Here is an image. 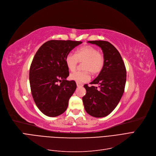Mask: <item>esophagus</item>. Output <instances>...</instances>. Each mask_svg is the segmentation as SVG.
Returning a JSON list of instances; mask_svg holds the SVG:
<instances>
[{
  "instance_id": "34e87169",
  "label": "esophagus",
  "mask_w": 156,
  "mask_h": 156,
  "mask_svg": "<svg viewBox=\"0 0 156 156\" xmlns=\"http://www.w3.org/2000/svg\"><path fill=\"white\" fill-rule=\"evenodd\" d=\"M76 85H77L78 87H82V86H83V84L80 83H76Z\"/></svg>"
}]
</instances>
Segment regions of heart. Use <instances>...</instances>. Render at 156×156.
<instances>
[{
	"label": "heart",
	"instance_id": "1",
	"mask_svg": "<svg viewBox=\"0 0 156 156\" xmlns=\"http://www.w3.org/2000/svg\"><path fill=\"white\" fill-rule=\"evenodd\" d=\"M85 71H76L69 75V79L76 83L85 82L90 78L88 71L92 74H99L104 67L105 58L99 51L92 45H83L75 51L74 55L69 53L65 57V63L69 71L76 69L78 62H83Z\"/></svg>",
	"mask_w": 156,
	"mask_h": 156
}]
</instances>
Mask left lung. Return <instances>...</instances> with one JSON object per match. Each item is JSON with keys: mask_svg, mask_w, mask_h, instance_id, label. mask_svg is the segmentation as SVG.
I'll return each mask as SVG.
<instances>
[{"mask_svg": "<svg viewBox=\"0 0 156 156\" xmlns=\"http://www.w3.org/2000/svg\"><path fill=\"white\" fill-rule=\"evenodd\" d=\"M101 48L105 64L98 76L90 84L84 85L86 94L82 98L85 111L95 118L107 116L118 105L124 93L126 72L119 51L110 42L103 40L88 41Z\"/></svg>", "mask_w": 156, "mask_h": 156, "instance_id": "1", "label": "left lung"}]
</instances>
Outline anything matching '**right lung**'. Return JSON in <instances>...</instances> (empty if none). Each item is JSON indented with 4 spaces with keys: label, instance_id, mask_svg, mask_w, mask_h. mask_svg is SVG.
<instances>
[{
    "label": "right lung",
    "instance_id": "1",
    "mask_svg": "<svg viewBox=\"0 0 156 156\" xmlns=\"http://www.w3.org/2000/svg\"><path fill=\"white\" fill-rule=\"evenodd\" d=\"M82 42L52 40L44 43L34 55L30 69V83L36 105L44 114L56 117L64 112L76 89L69 75L65 57Z\"/></svg>",
    "mask_w": 156,
    "mask_h": 156
}]
</instances>
